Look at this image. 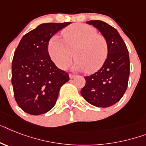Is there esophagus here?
Listing matches in <instances>:
<instances>
[{"label": "esophagus", "instance_id": "obj_1", "mask_svg": "<svg viewBox=\"0 0 146 146\" xmlns=\"http://www.w3.org/2000/svg\"><path fill=\"white\" fill-rule=\"evenodd\" d=\"M69 78H70V79H74V78H76V75L72 74H69Z\"/></svg>", "mask_w": 146, "mask_h": 146}]
</instances>
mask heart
<instances>
[{
    "label": "heart",
    "mask_w": 146,
    "mask_h": 146,
    "mask_svg": "<svg viewBox=\"0 0 146 146\" xmlns=\"http://www.w3.org/2000/svg\"><path fill=\"white\" fill-rule=\"evenodd\" d=\"M63 39L58 36L50 38L48 44L49 56L60 69L70 65L76 57L74 68L89 73L102 68L108 54L106 38L98 34L94 27L84 24H74L62 31Z\"/></svg>",
    "instance_id": "obj_1"
}]
</instances>
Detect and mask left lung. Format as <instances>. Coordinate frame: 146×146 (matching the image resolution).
Instances as JSON below:
<instances>
[{"label": "left lung", "instance_id": "8db88e82", "mask_svg": "<svg viewBox=\"0 0 146 146\" xmlns=\"http://www.w3.org/2000/svg\"><path fill=\"white\" fill-rule=\"evenodd\" d=\"M86 23L97 28L106 38L108 54L99 70L85 77L86 85L80 94L92 105L108 108L117 103L127 90L130 74L128 50L114 27L99 20Z\"/></svg>", "mask_w": 146, "mask_h": 146}]
</instances>
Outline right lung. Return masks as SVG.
Segmentation results:
<instances>
[{
    "mask_svg": "<svg viewBox=\"0 0 146 146\" xmlns=\"http://www.w3.org/2000/svg\"><path fill=\"white\" fill-rule=\"evenodd\" d=\"M71 22L44 23L25 34L12 62V84L19 106L31 115L48 112L55 105L68 74L54 64L48 50L50 38Z\"/></svg>",
    "mask_w": 146,
    "mask_h": 146,
    "instance_id": "obj_1",
    "label": "right lung"
}]
</instances>
